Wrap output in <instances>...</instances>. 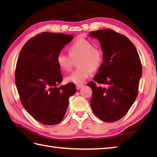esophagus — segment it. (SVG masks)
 I'll return each mask as SVG.
<instances>
[{"instance_id":"esophagus-1","label":"esophagus","mask_w":157,"mask_h":157,"mask_svg":"<svg viewBox=\"0 0 157 157\" xmlns=\"http://www.w3.org/2000/svg\"><path fill=\"white\" fill-rule=\"evenodd\" d=\"M83 86H84L83 84H76V89L77 90H79V89H80L82 87H83Z\"/></svg>"}]
</instances>
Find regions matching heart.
<instances>
[{"label": "heart", "mask_w": 157, "mask_h": 157, "mask_svg": "<svg viewBox=\"0 0 157 157\" xmlns=\"http://www.w3.org/2000/svg\"><path fill=\"white\" fill-rule=\"evenodd\" d=\"M69 54L60 52L56 55L58 66L63 71H69L73 60H77L78 67L67 78V81L75 84L85 82L103 62V52L99 47L94 46L93 43L84 38H79L72 43L68 48Z\"/></svg>", "instance_id": "heart-1"}]
</instances>
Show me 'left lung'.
<instances>
[{"label":"left lung","instance_id":"obj_1","mask_svg":"<svg viewBox=\"0 0 157 157\" xmlns=\"http://www.w3.org/2000/svg\"><path fill=\"white\" fill-rule=\"evenodd\" d=\"M103 52V62L94 81L88 84L93 91L90 105L101 121L113 122L128 112L136 99L142 66L136 47L127 36L112 29L90 33ZM95 82L107 86H97Z\"/></svg>","mask_w":157,"mask_h":157}]
</instances>
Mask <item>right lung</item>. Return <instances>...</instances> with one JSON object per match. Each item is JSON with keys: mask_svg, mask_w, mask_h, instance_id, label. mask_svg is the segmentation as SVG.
<instances>
[{"mask_svg": "<svg viewBox=\"0 0 157 157\" xmlns=\"http://www.w3.org/2000/svg\"><path fill=\"white\" fill-rule=\"evenodd\" d=\"M73 36L60 33L44 32L29 39L21 48L15 71V85L26 112L45 125L62 121L75 85L63 81L56 55Z\"/></svg>", "mask_w": 157, "mask_h": 157, "instance_id": "add662e5", "label": "right lung"}]
</instances>
